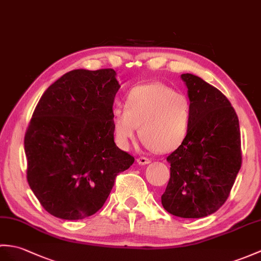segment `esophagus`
Masks as SVG:
<instances>
[{"label":"esophagus","mask_w":261,"mask_h":261,"mask_svg":"<svg viewBox=\"0 0 261 261\" xmlns=\"http://www.w3.org/2000/svg\"><path fill=\"white\" fill-rule=\"evenodd\" d=\"M137 162L139 163V165H148V163L151 162V160L149 158H147V156H140V158L137 159Z\"/></svg>","instance_id":"esophagus-1"}]
</instances>
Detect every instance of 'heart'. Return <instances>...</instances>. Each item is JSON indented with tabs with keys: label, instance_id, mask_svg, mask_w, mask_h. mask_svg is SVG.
I'll list each match as a JSON object with an SVG mask.
<instances>
[{
	"label": "heart",
	"instance_id": "heart-1",
	"mask_svg": "<svg viewBox=\"0 0 261 261\" xmlns=\"http://www.w3.org/2000/svg\"><path fill=\"white\" fill-rule=\"evenodd\" d=\"M192 103L171 88L151 83L133 88L124 109L112 110L116 141L126 148L139 133L144 144L158 152H169L182 144L190 130Z\"/></svg>",
	"mask_w": 261,
	"mask_h": 261
}]
</instances>
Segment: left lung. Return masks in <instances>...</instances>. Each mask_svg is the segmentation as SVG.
<instances>
[{
    "mask_svg": "<svg viewBox=\"0 0 261 261\" xmlns=\"http://www.w3.org/2000/svg\"><path fill=\"white\" fill-rule=\"evenodd\" d=\"M181 79L192 103L190 130L167 158L170 179L161 203L173 216L202 218L226 202L240 170L239 120L217 88L190 73Z\"/></svg>",
    "mask_w": 261,
    "mask_h": 261,
    "instance_id": "8db88e82",
    "label": "left lung"
}]
</instances>
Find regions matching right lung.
I'll use <instances>...</instances> for the list:
<instances>
[{
	"mask_svg": "<svg viewBox=\"0 0 261 261\" xmlns=\"http://www.w3.org/2000/svg\"><path fill=\"white\" fill-rule=\"evenodd\" d=\"M113 69L73 70L41 96L24 137L30 188L48 214L79 220L99 211L135 158L114 143Z\"/></svg>",
	"mask_w": 261,
	"mask_h": 261,
	"instance_id": "add662e5",
	"label": "right lung"
}]
</instances>
